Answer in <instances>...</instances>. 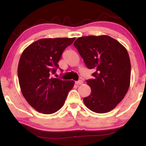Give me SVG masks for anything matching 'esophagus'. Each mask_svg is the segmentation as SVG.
Masks as SVG:
<instances>
[{
    "mask_svg": "<svg viewBox=\"0 0 146 146\" xmlns=\"http://www.w3.org/2000/svg\"><path fill=\"white\" fill-rule=\"evenodd\" d=\"M75 84L76 85H81V84H83V81L82 80H79L78 81H76Z\"/></svg>",
    "mask_w": 146,
    "mask_h": 146,
    "instance_id": "obj_1",
    "label": "esophagus"
}]
</instances>
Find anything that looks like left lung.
Masks as SVG:
<instances>
[{"label":"left lung","instance_id":"obj_1","mask_svg":"<svg viewBox=\"0 0 146 146\" xmlns=\"http://www.w3.org/2000/svg\"><path fill=\"white\" fill-rule=\"evenodd\" d=\"M93 78L86 81L91 92L84 98L88 109L97 113L114 109L126 95L130 84L131 63L127 51L108 35L79 37L73 44Z\"/></svg>","mask_w":146,"mask_h":146}]
</instances>
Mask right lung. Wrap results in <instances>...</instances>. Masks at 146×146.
Listing matches in <instances>:
<instances>
[{
    "label": "right lung",
    "mask_w": 146,
    "mask_h": 146,
    "mask_svg": "<svg viewBox=\"0 0 146 146\" xmlns=\"http://www.w3.org/2000/svg\"><path fill=\"white\" fill-rule=\"evenodd\" d=\"M75 38H42L30 44L20 58L18 77L21 92L31 107L52 114L62 107L73 80L54 78L63 51ZM61 71H62L60 70Z\"/></svg>",
    "instance_id": "right-lung-1"
}]
</instances>
